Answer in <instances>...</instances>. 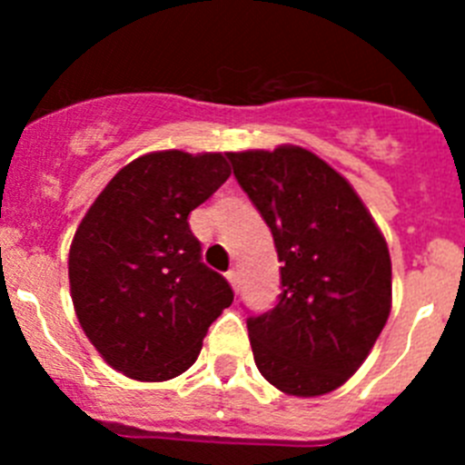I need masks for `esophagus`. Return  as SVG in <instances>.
I'll return each instance as SVG.
<instances>
[{
    "label": "esophagus",
    "mask_w": 465,
    "mask_h": 465,
    "mask_svg": "<svg viewBox=\"0 0 465 465\" xmlns=\"http://www.w3.org/2000/svg\"><path fill=\"white\" fill-rule=\"evenodd\" d=\"M228 282L232 283V289L240 291V286H242V274H240V270H237V268L228 270Z\"/></svg>",
    "instance_id": "esophagus-1"
}]
</instances>
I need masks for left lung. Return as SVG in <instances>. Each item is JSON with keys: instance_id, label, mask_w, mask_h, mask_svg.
Wrapping results in <instances>:
<instances>
[{"instance_id": "1", "label": "left lung", "mask_w": 465, "mask_h": 465, "mask_svg": "<svg viewBox=\"0 0 465 465\" xmlns=\"http://www.w3.org/2000/svg\"><path fill=\"white\" fill-rule=\"evenodd\" d=\"M277 249V305L246 319L253 361L291 396H322L361 368L391 310V258L347 179L300 146L228 153Z\"/></svg>"}]
</instances>
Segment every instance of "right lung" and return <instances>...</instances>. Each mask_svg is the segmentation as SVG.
<instances>
[{
    "label": "right lung",
    "mask_w": 465,
    "mask_h": 465,
    "mask_svg": "<svg viewBox=\"0 0 465 465\" xmlns=\"http://www.w3.org/2000/svg\"><path fill=\"white\" fill-rule=\"evenodd\" d=\"M230 176L225 155L160 151L123 167L69 249L74 310L111 368L165 381L195 363L230 307L228 279L203 262L188 216Z\"/></svg>",
    "instance_id": "right-lung-1"
}]
</instances>
